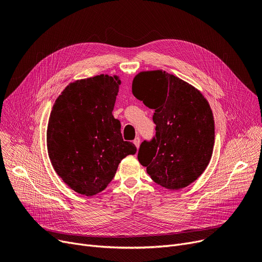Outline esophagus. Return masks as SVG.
Returning a JSON list of instances; mask_svg holds the SVG:
<instances>
[{"mask_svg":"<svg viewBox=\"0 0 262 262\" xmlns=\"http://www.w3.org/2000/svg\"><path fill=\"white\" fill-rule=\"evenodd\" d=\"M134 144L137 146V148H139V146H140V138H139V137L135 138V140H134Z\"/></svg>","mask_w":262,"mask_h":262,"instance_id":"34e87169","label":"esophagus"}]
</instances>
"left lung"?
Masks as SVG:
<instances>
[{"label":"left lung","mask_w":262,"mask_h":262,"mask_svg":"<svg viewBox=\"0 0 262 262\" xmlns=\"http://www.w3.org/2000/svg\"><path fill=\"white\" fill-rule=\"evenodd\" d=\"M133 95L154 110L156 135L138 160L154 182L181 189L197 180L211 161L215 124L210 104L196 87L162 69L140 72Z\"/></svg>","instance_id":"left-lung-1"}]
</instances>
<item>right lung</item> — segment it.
I'll return each instance as SVG.
<instances>
[{"mask_svg": "<svg viewBox=\"0 0 262 262\" xmlns=\"http://www.w3.org/2000/svg\"><path fill=\"white\" fill-rule=\"evenodd\" d=\"M121 80L98 75L69 83L52 106L47 151L58 176L76 193L91 197L105 189L121 160L135 155L113 116Z\"/></svg>", "mask_w": 262, "mask_h": 262, "instance_id": "1", "label": "right lung"}]
</instances>
